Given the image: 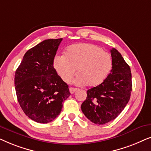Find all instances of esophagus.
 <instances>
[{
    "mask_svg": "<svg viewBox=\"0 0 151 151\" xmlns=\"http://www.w3.org/2000/svg\"><path fill=\"white\" fill-rule=\"evenodd\" d=\"M77 90H78V88H73V87H70L69 88V91L71 94L74 93H75Z\"/></svg>",
    "mask_w": 151,
    "mask_h": 151,
    "instance_id": "obj_1",
    "label": "esophagus"
}]
</instances>
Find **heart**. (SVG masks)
<instances>
[{"label":"heart","instance_id":"obj_1","mask_svg":"<svg viewBox=\"0 0 151 151\" xmlns=\"http://www.w3.org/2000/svg\"><path fill=\"white\" fill-rule=\"evenodd\" d=\"M53 67L66 83H69L75 75L77 85L96 86L102 83L113 67L112 58L98 45L82 43L71 45L66 49L65 55H57Z\"/></svg>","mask_w":151,"mask_h":151}]
</instances>
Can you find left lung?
Masks as SVG:
<instances>
[{
	"label": "left lung",
	"mask_w": 151,
	"mask_h": 151,
	"mask_svg": "<svg viewBox=\"0 0 151 151\" xmlns=\"http://www.w3.org/2000/svg\"><path fill=\"white\" fill-rule=\"evenodd\" d=\"M113 67L100 85L88 89L81 105L84 115L96 124H104L120 114L129 102L132 91L130 67L116 49H111Z\"/></svg>",
	"instance_id": "1"
}]
</instances>
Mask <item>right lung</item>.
<instances>
[{"instance_id": "obj_1", "label": "right lung", "mask_w": 151, "mask_h": 151, "mask_svg": "<svg viewBox=\"0 0 151 151\" xmlns=\"http://www.w3.org/2000/svg\"><path fill=\"white\" fill-rule=\"evenodd\" d=\"M63 38L47 39L29 50L16 69L17 99L27 116L38 123L53 121L69 98V86L58 75L53 60Z\"/></svg>"}]
</instances>
